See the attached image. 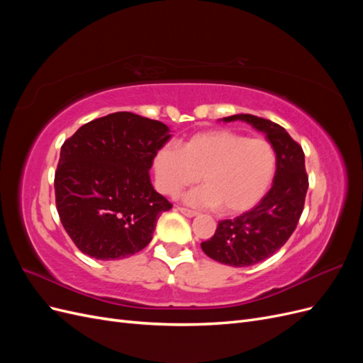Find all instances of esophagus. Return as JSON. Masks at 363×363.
Segmentation results:
<instances>
[{"mask_svg": "<svg viewBox=\"0 0 363 363\" xmlns=\"http://www.w3.org/2000/svg\"><path fill=\"white\" fill-rule=\"evenodd\" d=\"M177 211H179L180 213H183L184 216H188V218H192V216L199 215L195 211H191V208H186V207H177Z\"/></svg>", "mask_w": 363, "mask_h": 363, "instance_id": "obj_1", "label": "esophagus"}]
</instances>
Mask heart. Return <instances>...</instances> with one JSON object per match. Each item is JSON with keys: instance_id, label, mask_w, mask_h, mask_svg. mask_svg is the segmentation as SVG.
Masks as SVG:
<instances>
[{"instance_id": "1", "label": "heart", "mask_w": 363, "mask_h": 363, "mask_svg": "<svg viewBox=\"0 0 363 363\" xmlns=\"http://www.w3.org/2000/svg\"><path fill=\"white\" fill-rule=\"evenodd\" d=\"M159 189L171 196L199 182L186 195L194 207L239 213L255 206L274 179L277 155L271 142L219 128L194 135L182 147L163 145L155 155Z\"/></svg>"}]
</instances>
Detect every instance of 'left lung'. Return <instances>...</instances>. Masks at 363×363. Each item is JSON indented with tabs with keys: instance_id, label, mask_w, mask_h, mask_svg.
<instances>
[{
	"instance_id": "obj_1",
	"label": "left lung",
	"mask_w": 363,
	"mask_h": 363,
	"mask_svg": "<svg viewBox=\"0 0 363 363\" xmlns=\"http://www.w3.org/2000/svg\"><path fill=\"white\" fill-rule=\"evenodd\" d=\"M223 119L225 123L245 121L263 131L277 155L276 175L268 194L251 211L219 221L215 235L201 242L211 259L230 267H250L271 257L288 242L303 213L309 177L301 145L281 125L248 113Z\"/></svg>"
}]
</instances>
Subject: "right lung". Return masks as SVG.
Returning a JSON list of instances; mask_svg holds the SVG:
<instances>
[{
    "label": "right lung",
    "instance_id": "obj_1",
    "mask_svg": "<svg viewBox=\"0 0 363 363\" xmlns=\"http://www.w3.org/2000/svg\"><path fill=\"white\" fill-rule=\"evenodd\" d=\"M171 138L160 121L116 112L63 142L54 175L56 207L75 247L100 260L136 255L172 204L155 191L150 168Z\"/></svg>",
    "mask_w": 363,
    "mask_h": 363
}]
</instances>
